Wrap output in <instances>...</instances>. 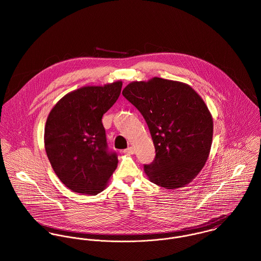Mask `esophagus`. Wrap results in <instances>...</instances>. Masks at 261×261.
<instances>
[{
    "mask_svg": "<svg viewBox=\"0 0 261 261\" xmlns=\"http://www.w3.org/2000/svg\"><path fill=\"white\" fill-rule=\"evenodd\" d=\"M123 151H124V153H127V154H133V153H135V149H134L133 147H129V148H127V149H124Z\"/></svg>",
    "mask_w": 261,
    "mask_h": 261,
    "instance_id": "34e87169",
    "label": "esophagus"
}]
</instances>
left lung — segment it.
I'll return each mask as SVG.
<instances>
[{"label": "left lung", "instance_id": "8db88e82", "mask_svg": "<svg viewBox=\"0 0 261 261\" xmlns=\"http://www.w3.org/2000/svg\"><path fill=\"white\" fill-rule=\"evenodd\" d=\"M122 95L146 119L155 158L144 170L166 189L191 183L205 166L213 139V118L202 97L186 83L153 77L133 81Z\"/></svg>", "mask_w": 261, "mask_h": 261}]
</instances>
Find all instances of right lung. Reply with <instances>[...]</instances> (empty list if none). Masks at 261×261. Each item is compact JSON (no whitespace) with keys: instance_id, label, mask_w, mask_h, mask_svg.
<instances>
[{"instance_id":"1","label":"right lung","mask_w":261,"mask_h":261,"mask_svg":"<svg viewBox=\"0 0 261 261\" xmlns=\"http://www.w3.org/2000/svg\"><path fill=\"white\" fill-rule=\"evenodd\" d=\"M122 81L83 86L64 95L51 110L44 145L60 181L79 194L96 195L108 185L117 155L108 150L101 118L121 91Z\"/></svg>"}]
</instances>
